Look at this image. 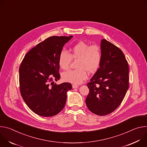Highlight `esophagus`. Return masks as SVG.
I'll use <instances>...</instances> for the list:
<instances>
[{
  "label": "esophagus",
  "instance_id": "esophagus-1",
  "mask_svg": "<svg viewBox=\"0 0 147 147\" xmlns=\"http://www.w3.org/2000/svg\"><path fill=\"white\" fill-rule=\"evenodd\" d=\"M78 86H78V85H76V84H73V85H72V88H74V89L78 88Z\"/></svg>",
  "mask_w": 147,
  "mask_h": 147
}]
</instances>
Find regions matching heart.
Instances as JSON below:
<instances>
[{"label":"heart","instance_id":"heart-1","mask_svg":"<svg viewBox=\"0 0 147 147\" xmlns=\"http://www.w3.org/2000/svg\"><path fill=\"white\" fill-rule=\"evenodd\" d=\"M72 59L78 60L76 70L69 71L62 74V79L66 82L75 84L82 83L88 79L87 71L94 72L99 68L102 60L100 48L96 45H90L80 41L74 45L69 54L62 50L58 57V64L63 70L69 69Z\"/></svg>","mask_w":147,"mask_h":147}]
</instances>
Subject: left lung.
Instances as JSON below:
<instances>
[{
    "label": "left lung",
    "instance_id": "obj_1",
    "mask_svg": "<svg viewBox=\"0 0 147 147\" xmlns=\"http://www.w3.org/2000/svg\"><path fill=\"white\" fill-rule=\"evenodd\" d=\"M100 67L87 84L86 99L89 110L99 116L115 111L121 104L129 87L127 61L119 48L103 39Z\"/></svg>",
    "mask_w": 147,
    "mask_h": 147
}]
</instances>
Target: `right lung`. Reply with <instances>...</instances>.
Listing matches in <instances>:
<instances>
[{
  "label": "right lung",
  "instance_id": "1",
  "mask_svg": "<svg viewBox=\"0 0 147 147\" xmlns=\"http://www.w3.org/2000/svg\"><path fill=\"white\" fill-rule=\"evenodd\" d=\"M72 36H52L32 48L19 68L20 91L27 106L37 115L51 117L59 113L67 101L70 83L54 84L60 78L58 57Z\"/></svg>",
  "mask_w": 147,
  "mask_h": 147
}]
</instances>
